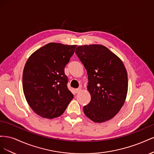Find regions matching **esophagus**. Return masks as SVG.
Returning a JSON list of instances; mask_svg holds the SVG:
<instances>
[{"mask_svg": "<svg viewBox=\"0 0 154 154\" xmlns=\"http://www.w3.org/2000/svg\"><path fill=\"white\" fill-rule=\"evenodd\" d=\"M81 91H82V88H76V89H75L76 93H79Z\"/></svg>", "mask_w": 154, "mask_h": 154, "instance_id": "34e87169", "label": "esophagus"}]
</instances>
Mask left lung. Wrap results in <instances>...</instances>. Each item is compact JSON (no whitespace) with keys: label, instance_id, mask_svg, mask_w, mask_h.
Wrapping results in <instances>:
<instances>
[{"label":"left lung","instance_id":"8db88e82","mask_svg":"<svg viewBox=\"0 0 154 154\" xmlns=\"http://www.w3.org/2000/svg\"><path fill=\"white\" fill-rule=\"evenodd\" d=\"M75 53L87 70V90L91 96L83 112L95 123L111 119L122 108L127 97L128 76L123 62L99 44L78 46Z\"/></svg>","mask_w":154,"mask_h":154}]
</instances>
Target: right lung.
<instances>
[{
	"mask_svg": "<svg viewBox=\"0 0 154 154\" xmlns=\"http://www.w3.org/2000/svg\"><path fill=\"white\" fill-rule=\"evenodd\" d=\"M76 46L49 43L27 59L23 71V91L27 103L41 117H59L72 100L64 68Z\"/></svg>",
	"mask_w": 154,
	"mask_h": 154,
	"instance_id": "add662e5",
	"label": "right lung"
}]
</instances>
